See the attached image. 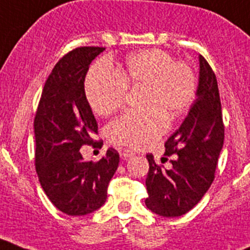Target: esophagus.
<instances>
[{
    "label": "esophagus",
    "mask_w": 250,
    "mask_h": 250,
    "mask_svg": "<svg viewBox=\"0 0 250 250\" xmlns=\"http://www.w3.org/2000/svg\"><path fill=\"white\" fill-rule=\"evenodd\" d=\"M121 156H122L123 159H127L130 158V157H133L134 153L130 152V150H123V152H121Z\"/></svg>",
    "instance_id": "esophagus-1"
}]
</instances>
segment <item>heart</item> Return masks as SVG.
Here are the masks:
<instances>
[{"label":"heart","instance_id":"heart-1","mask_svg":"<svg viewBox=\"0 0 250 250\" xmlns=\"http://www.w3.org/2000/svg\"><path fill=\"white\" fill-rule=\"evenodd\" d=\"M127 88L143 89L139 114H125L107 127L116 146L141 149L152 145L189 108L195 96V76L184 62L163 49H145L128 56L114 72L107 63L94 64L84 80V93L94 113L108 116L120 109Z\"/></svg>","mask_w":250,"mask_h":250}]
</instances>
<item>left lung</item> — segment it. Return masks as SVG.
<instances>
[{
  "label": "left lung",
  "mask_w": 250,
  "mask_h": 250,
  "mask_svg": "<svg viewBox=\"0 0 250 250\" xmlns=\"http://www.w3.org/2000/svg\"><path fill=\"white\" fill-rule=\"evenodd\" d=\"M195 94L186 120L164 143V156L172 157V168L158 166L153 154H147L146 206L162 217H179L189 212L214 181L223 148L224 125L217 77L203 56H199Z\"/></svg>",
  "instance_id": "1"
}]
</instances>
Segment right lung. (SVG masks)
Listing matches in <instances>:
<instances>
[{"instance_id": "1", "label": "right lung", "mask_w": 250, "mask_h": 250, "mask_svg": "<svg viewBox=\"0 0 250 250\" xmlns=\"http://www.w3.org/2000/svg\"><path fill=\"white\" fill-rule=\"evenodd\" d=\"M103 47H78L64 55L44 83L35 116V161L41 187L53 206L68 215H86L107 199L120 154L109 148L98 162L80 149L93 145L97 121L84 93V78Z\"/></svg>"}]
</instances>
